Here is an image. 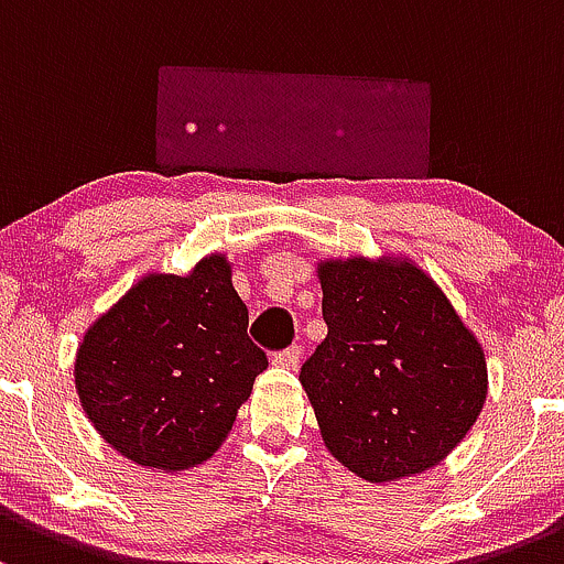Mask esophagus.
<instances>
[{"mask_svg": "<svg viewBox=\"0 0 564 564\" xmlns=\"http://www.w3.org/2000/svg\"><path fill=\"white\" fill-rule=\"evenodd\" d=\"M272 365L286 367V370H294V367L300 365V348L292 346V348H286V351L272 354Z\"/></svg>", "mask_w": 564, "mask_h": 564, "instance_id": "1", "label": "esophagus"}]
</instances>
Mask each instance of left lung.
<instances>
[{"label": "left lung", "mask_w": 564, "mask_h": 564, "mask_svg": "<svg viewBox=\"0 0 564 564\" xmlns=\"http://www.w3.org/2000/svg\"><path fill=\"white\" fill-rule=\"evenodd\" d=\"M316 275L329 332L300 383L324 446L370 484L435 467L484 411L478 337L408 257L322 259Z\"/></svg>", "instance_id": "obj_1"}]
</instances>
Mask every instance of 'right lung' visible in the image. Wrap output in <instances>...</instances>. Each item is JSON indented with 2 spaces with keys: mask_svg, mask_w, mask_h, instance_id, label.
Wrapping results in <instances>:
<instances>
[{
  "mask_svg": "<svg viewBox=\"0 0 564 564\" xmlns=\"http://www.w3.org/2000/svg\"><path fill=\"white\" fill-rule=\"evenodd\" d=\"M246 327L227 253H207L186 275H142L86 329L75 354L88 422L148 470L203 465L267 367Z\"/></svg>",
  "mask_w": 564,
  "mask_h": 564,
  "instance_id": "right-lung-1",
  "label": "right lung"
}]
</instances>
